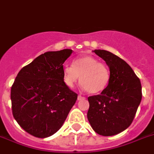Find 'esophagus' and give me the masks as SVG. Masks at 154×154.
Segmentation results:
<instances>
[{"mask_svg":"<svg viewBox=\"0 0 154 154\" xmlns=\"http://www.w3.org/2000/svg\"><path fill=\"white\" fill-rule=\"evenodd\" d=\"M85 97H83V96H81V95H78V97H77V100L78 101H81V100H85Z\"/></svg>","mask_w":154,"mask_h":154,"instance_id":"34e87169","label":"esophagus"}]
</instances>
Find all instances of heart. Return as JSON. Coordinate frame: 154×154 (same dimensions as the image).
Here are the masks:
<instances>
[{"label":"heart","instance_id":"1","mask_svg":"<svg viewBox=\"0 0 154 154\" xmlns=\"http://www.w3.org/2000/svg\"><path fill=\"white\" fill-rule=\"evenodd\" d=\"M63 79L68 88H73L80 80L84 90L91 94H98L105 90L110 81L109 68L97 59L91 56L78 57L73 66L63 68Z\"/></svg>","mask_w":154,"mask_h":154}]
</instances>
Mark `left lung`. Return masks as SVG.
I'll list each match as a JSON object with an SVG mask.
<instances>
[{
	"mask_svg": "<svg viewBox=\"0 0 154 154\" xmlns=\"http://www.w3.org/2000/svg\"><path fill=\"white\" fill-rule=\"evenodd\" d=\"M93 52L109 67L110 81L101 94L88 97V119L97 134L114 136L133 122L142 99L141 83L122 59L103 49Z\"/></svg>",
	"mask_w": 154,
	"mask_h": 154,
	"instance_id": "1",
	"label": "left lung"
}]
</instances>
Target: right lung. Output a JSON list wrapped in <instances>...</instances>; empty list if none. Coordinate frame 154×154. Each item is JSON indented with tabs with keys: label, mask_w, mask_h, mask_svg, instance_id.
I'll list each match as a JSON object with an SVG mask.
<instances>
[{
	"label": "right lung",
	"mask_w": 154,
	"mask_h": 154,
	"mask_svg": "<svg viewBox=\"0 0 154 154\" xmlns=\"http://www.w3.org/2000/svg\"><path fill=\"white\" fill-rule=\"evenodd\" d=\"M72 49L41 54L18 73L11 90L14 119L29 134L46 138L62 127L77 94L63 79Z\"/></svg>",
	"instance_id": "add662e5"
}]
</instances>
